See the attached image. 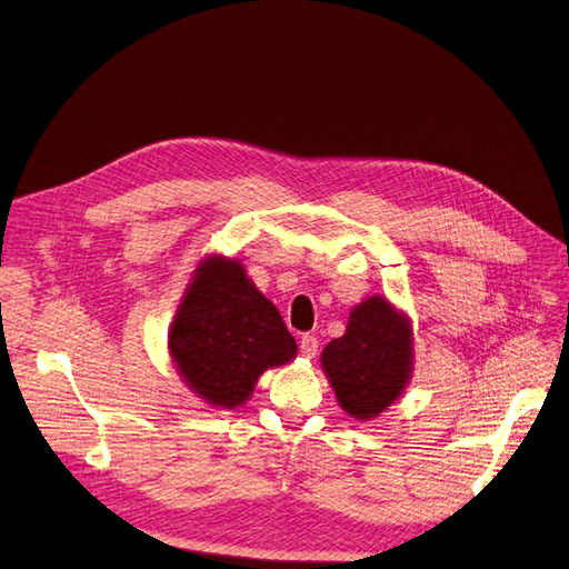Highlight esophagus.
<instances>
[{"mask_svg": "<svg viewBox=\"0 0 569 569\" xmlns=\"http://www.w3.org/2000/svg\"><path fill=\"white\" fill-rule=\"evenodd\" d=\"M299 349L306 358H313L318 353V337L316 335H303L299 341Z\"/></svg>", "mask_w": 569, "mask_h": 569, "instance_id": "34e87169", "label": "esophagus"}]
</instances>
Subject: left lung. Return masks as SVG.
I'll list each match as a JSON object with an SVG mask.
<instances>
[{"label":"left lung","mask_w":569,"mask_h":569,"mask_svg":"<svg viewBox=\"0 0 569 569\" xmlns=\"http://www.w3.org/2000/svg\"><path fill=\"white\" fill-rule=\"evenodd\" d=\"M412 360L410 318L380 295L360 301L349 313L347 332L320 353L339 406L356 420H375L401 399Z\"/></svg>","instance_id":"left-lung-1"}]
</instances>
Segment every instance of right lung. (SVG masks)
I'll use <instances>...</instances> for the list:
<instances>
[{
    "mask_svg": "<svg viewBox=\"0 0 569 569\" xmlns=\"http://www.w3.org/2000/svg\"><path fill=\"white\" fill-rule=\"evenodd\" d=\"M168 353L203 403L232 410L249 401L266 370L295 360L297 341L278 308L247 278L242 261L211 253L184 289Z\"/></svg>",
    "mask_w": 569,
    "mask_h": 569,
    "instance_id": "add662e5",
    "label": "right lung"
}]
</instances>
